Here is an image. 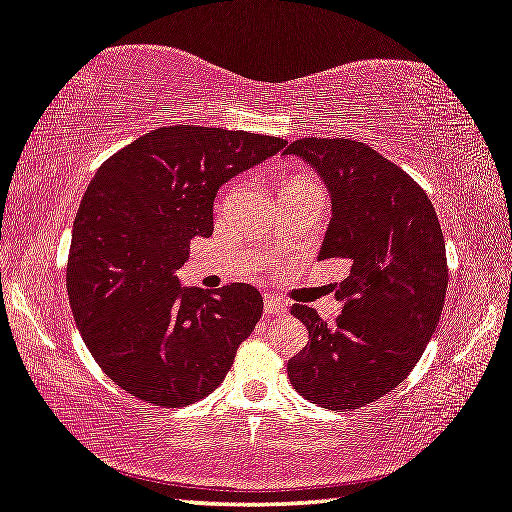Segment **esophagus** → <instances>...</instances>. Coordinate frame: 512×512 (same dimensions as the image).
Returning <instances> with one entry per match:
<instances>
[{"label":"esophagus","instance_id":"34e87169","mask_svg":"<svg viewBox=\"0 0 512 512\" xmlns=\"http://www.w3.org/2000/svg\"><path fill=\"white\" fill-rule=\"evenodd\" d=\"M287 307L289 305L280 296H273V294H266L264 296V312L269 314V316L271 314H285Z\"/></svg>","mask_w":512,"mask_h":512}]
</instances>
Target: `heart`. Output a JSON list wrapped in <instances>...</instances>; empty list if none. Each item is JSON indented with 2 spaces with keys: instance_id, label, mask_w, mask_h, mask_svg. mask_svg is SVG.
Segmentation results:
<instances>
[{
  "instance_id": "b5f03b06",
  "label": "heart",
  "mask_w": 512,
  "mask_h": 512,
  "mask_svg": "<svg viewBox=\"0 0 512 512\" xmlns=\"http://www.w3.org/2000/svg\"><path fill=\"white\" fill-rule=\"evenodd\" d=\"M287 184H312V182L305 180V177H294V180H289ZM287 184H285V186H287Z\"/></svg>"
}]
</instances>
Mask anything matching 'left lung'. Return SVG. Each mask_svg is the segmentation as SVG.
<instances>
[{
  "instance_id": "left-lung-1",
  "label": "left lung",
  "mask_w": 512,
  "mask_h": 512,
  "mask_svg": "<svg viewBox=\"0 0 512 512\" xmlns=\"http://www.w3.org/2000/svg\"><path fill=\"white\" fill-rule=\"evenodd\" d=\"M285 154L328 189L319 259L348 264L332 326L307 305L291 307L310 342L287 362L289 380L321 408H362L408 376L440 323L449 280L440 221L421 186L369 145L300 139Z\"/></svg>"
}]
</instances>
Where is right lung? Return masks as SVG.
<instances>
[{
    "mask_svg": "<svg viewBox=\"0 0 512 512\" xmlns=\"http://www.w3.org/2000/svg\"><path fill=\"white\" fill-rule=\"evenodd\" d=\"M287 141L175 125L104 161L72 225L68 296L102 371L136 399L180 408L223 383L255 330L262 294L232 282L212 294L177 271L193 237H212L218 189Z\"/></svg>",
    "mask_w": 512,
    "mask_h": 512,
    "instance_id": "right-lung-1",
    "label": "right lung"
}]
</instances>
